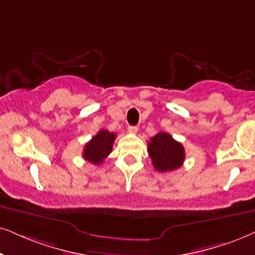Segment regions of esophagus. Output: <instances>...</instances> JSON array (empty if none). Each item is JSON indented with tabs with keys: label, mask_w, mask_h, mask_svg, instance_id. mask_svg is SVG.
Returning a JSON list of instances; mask_svg holds the SVG:
<instances>
[{
	"label": "esophagus",
	"mask_w": 255,
	"mask_h": 255,
	"mask_svg": "<svg viewBox=\"0 0 255 255\" xmlns=\"http://www.w3.org/2000/svg\"><path fill=\"white\" fill-rule=\"evenodd\" d=\"M137 129H138V128L136 127V126H129V127H128V133L135 134L137 131Z\"/></svg>",
	"instance_id": "esophagus-1"
}]
</instances>
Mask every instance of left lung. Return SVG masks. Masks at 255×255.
I'll return each instance as SVG.
<instances>
[{
    "mask_svg": "<svg viewBox=\"0 0 255 255\" xmlns=\"http://www.w3.org/2000/svg\"><path fill=\"white\" fill-rule=\"evenodd\" d=\"M148 154L154 168L161 173L178 169L185 161V148L165 131L157 133L150 138Z\"/></svg>",
    "mask_w": 255,
    "mask_h": 255,
    "instance_id": "obj_1",
    "label": "left lung"
}]
</instances>
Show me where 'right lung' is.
Returning <instances> with one entry per match:
<instances>
[{
    "label": "right lung",
    "instance_id": "right-lung-1",
    "mask_svg": "<svg viewBox=\"0 0 255 255\" xmlns=\"http://www.w3.org/2000/svg\"><path fill=\"white\" fill-rule=\"evenodd\" d=\"M117 134L101 129L88 143H86L83 150V157L93 165H100L111 154L113 143H114Z\"/></svg>",
    "mask_w": 255,
    "mask_h": 255
}]
</instances>
